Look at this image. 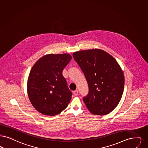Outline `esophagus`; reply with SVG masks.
I'll return each mask as SVG.
<instances>
[{"label": "esophagus", "mask_w": 148, "mask_h": 148, "mask_svg": "<svg viewBox=\"0 0 148 148\" xmlns=\"http://www.w3.org/2000/svg\"><path fill=\"white\" fill-rule=\"evenodd\" d=\"M73 94H74V95H75V96H77L78 94V91L76 90H75V91H73Z\"/></svg>", "instance_id": "esophagus-1"}]
</instances>
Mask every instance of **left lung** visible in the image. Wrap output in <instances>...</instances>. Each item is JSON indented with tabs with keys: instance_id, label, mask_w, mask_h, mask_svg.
Wrapping results in <instances>:
<instances>
[{
	"instance_id": "1",
	"label": "left lung",
	"mask_w": 148,
	"mask_h": 148,
	"mask_svg": "<svg viewBox=\"0 0 148 148\" xmlns=\"http://www.w3.org/2000/svg\"><path fill=\"white\" fill-rule=\"evenodd\" d=\"M73 56L87 80L89 93L83 97L91 113L105 115L118 105L123 92V72L106 52L92 49L74 52Z\"/></svg>"
}]
</instances>
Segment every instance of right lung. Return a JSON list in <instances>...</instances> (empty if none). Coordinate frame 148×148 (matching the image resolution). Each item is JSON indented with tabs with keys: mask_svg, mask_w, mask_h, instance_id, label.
<instances>
[{
	"mask_svg": "<svg viewBox=\"0 0 148 148\" xmlns=\"http://www.w3.org/2000/svg\"><path fill=\"white\" fill-rule=\"evenodd\" d=\"M71 59L69 54H49L32 66L27 80V94L31 104L39 112L55 116L68 106L72 92L62 71Z\"/></svg>",
	"mask_w": 148,
	"mask_h": 148,
	"instance_id": "obj_1",
	"label": "right lung"
}]
</instances>
